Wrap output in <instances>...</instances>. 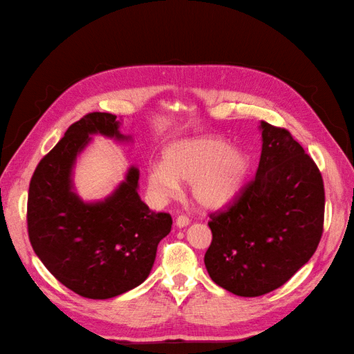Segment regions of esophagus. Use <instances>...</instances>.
<instances>
[{"instance_id":"obj_1","label":"esophagus","mask_w":354,"mask_h":354,"mask_svg":"<svg viewBox=\"0 0 354 354\" xmlns=\"http://www.w3.org/2000/svg\"><path fill=\"white\" fill-rule=\"evenodd\" d=\"M190 223V219L187 216H178V219H176V227L178 228H184V227H187V225Z\"/></svg>"}]
</instances>
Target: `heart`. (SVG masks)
Segmentation results:
<instances>
[{
	"label": "heart",
	"instance_id": "1",
	"mask_svg": "<svg viewBox=\"0 0 354 354\" xmlns=\"http://www.w3.org/2000/svg\"><path fill=\"white\" fill-rule=\"evenodd\" d=\"M251 160L242 147L212 135L171 141L164 162L150 164L147 185L158 199H169L189 183L194 202L204 208H221L234 199L248 178Z\"/></svg>",
	"mask_w": 354,
	"mask_h": 354
}]
</instances>
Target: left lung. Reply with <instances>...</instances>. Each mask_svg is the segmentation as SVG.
Masks as SVG:
<instances>
[{"label":"left lung","instance_id":"1","mask_svg":"<svg viewBox=\"0 0 354 354\" xmlns=\"http://www.w3.org/2000/svg\"><path fill=\"white\" fill-rule=\"evenodd\" d=\"M255 178L228 209L209 214L205 252L212 280L239 297L280 288L317 251L324 225V184L289 131L260 122Z\"/></svg>","mask_w":354,"mask_h":354}]
</instances>
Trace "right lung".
<instances>
[{"instance_id": "add662e5", "label": "right lung", "mask_w": 354, "mask_h": 354, "mask_svg": "<svg viewBox=\"0 0 354 354\" xmlns=\"http://www.w3.org/2000/svg\"><path fill=\"white\" fill-rule=\"evenodd\" d=\"M120 120L91 112L71 124L45 155L30 181L28 237L50 272L77 295L108 299L149 277L161 239L171 230L167 213H153L138 194L140 170L102 201L85 202L74 192L73 169L93 135L129 141Z\"/></svg>"}]
</instances>
